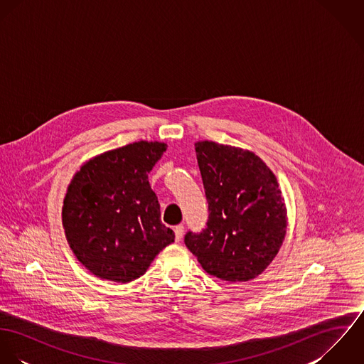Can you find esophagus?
Returning <instances> with one entry per match:
<instances>
[{
	"label": "esophagus",
	"instance_id": "34e87169",
	"mask_svg": "<svg viewBox=\"0 0 364 364\" xmlns=\"http://www.w3.org/2000/svg\"><path fill=\"white\" fill-rule=\"evenodd\" d=\"M173 231H175V240L179 241V240L182 238V235H183V225H182V224L176 225V227L173 228Z\"/></svg>",
	"mask_w": 364,
	"mask_h": 364
}]
</instances>
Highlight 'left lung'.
<instances>
[{"mask_svg": "<svg viewBox=\"0 0 364 364\" xmlns=\"http://www.w3.org/2000/svg\"><path fill=\"white\" fill-rule=\"evenodd\" d=\"M208 203L200 232L188 231L185 245L208 274L248 282L277 255L287 227L277 179L251 151L213 141L195 144Z\"/></svg>", "mask_w": 364, "mask_h": 364, "instance_id": "1", "label": "left lung"}]
</instances>
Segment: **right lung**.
<instances>
[{"label": "right lung", "mask_w": 364, "mask_h": 364, "mask_svg": "<svg viewBox=\"0 0 364 364\" xmlns=\"http://www.w3.org/2000/svg\"><path fill=\"white\" fill-rule=\"evenodd\" d=\"M165 150L164 143L137 141L90 159L74 175L63 227L77 259L95 276L129 283L173 242L149 182Z\"/></svg>", "instance_id": "obj_1"}]
</instances>
